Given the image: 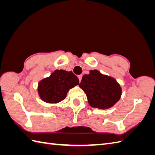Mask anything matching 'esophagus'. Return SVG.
<instances>
[{"instance_id":"obj_1","label":"esophagus","mask_w":155,"mask_h":155,"mask_svg":"<svg viewBox=\"0 0 155 155\" xmlns=\"http://www.w3.org/2000/svg\"><path fill=\"white\" fill-rule=\"evenodd\" d=\"M78 78H79V81H80V82L81 81V80H82V78H83V75L82 74H81V75H78Z\"/></svg>"}]
</instances>
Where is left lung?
<instances>
[{
    "label": "left lung",
    "instance_id": "1",
    "mask_svg": "<svg viewBox=\"0 0 155 155\" xmlns=\"http://www.w3.org/2000/svg\"><path fill=\"white\" fill-rule=\"evenodd\" d=\"M87 94L88 103L92 107L107 109L119 101L122 89L113 77L101 74L97 70L90 71L84 74L79 84Z\"/></svg>",
    "mask_w": 155,
    "mask_h": 155
}]
</instances>
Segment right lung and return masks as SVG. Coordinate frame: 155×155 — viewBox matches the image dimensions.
Masks as SVG:
<instances>
[{
  "instance_id": "add662e5",
  "label": "right lung",
  "mask_w": 155,
  "mask_h": 155,
  "mask_svg": "<svg viewBox=\"0 0 155 155\" xmlns=\"http://www.w3.org/2000/svg\"><path fill=\"white\" fill-rule=\"evenodd\" d=\"M78 84L79 80L72 71L56 70L39 82L38 93L46 103H58L64 99L69 89Z\"/></svg>"
}]
</instances>
